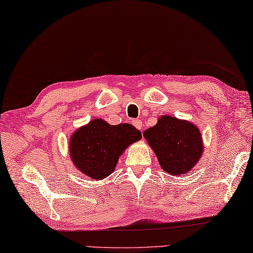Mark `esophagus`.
Returning a JSON list of instances; mask_svg holds the SVG:
<instances>
[{
    "label": "esophagus",
    "instance_id": "1",
    "mask_svg": "<svg viewBox=\"0 0 253 253\" xmlns=\"http://www.w3.org/2000/svg\"><path fill=\"white\" fill-rule=\"evenodd\" d=\"M133 126H134L137 128V130H142V128H143V123H142L141 120L133 121Z\"/></svg>",
    "mask_w": 253,
    "mask_h": 253
}]
</instances>
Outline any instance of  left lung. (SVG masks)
Listing matches in <instances>:
<instances>
[{"mask_svg":"<svg viewBox=\"0 0 253 253\" xmlns=\"http://www.w3.org/2000/svg\"><path fill=\"white\" fill-rule=\"evenodd\" d=\"M143 135L155 152L161 168L171 175L188 173L203 153L198 128L190 122L174 117H161L159 122L145 130Z\"/></svg>","mask_w":253,"mask_h":253,"instance_id":"left-lung-1","label":"left lung"}]
</instances>
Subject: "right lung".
<instances>
[{"label":"right lung","instance_id":"add662e5","mask_svg":"<svg viewBox=\"0 0 253 253\" xmlns=\"http://www.w3.org/2000/svg\"><path fill=\"white\" fill-rule=\"evenodd\" d=\"M141 137V132L128 123L111 126L101 119H94L71 136V160L84 174L102 179L116 169L119 156L126 146Z\"/></svg>","mask_w":253,"mask_h":253}]
</instances>
